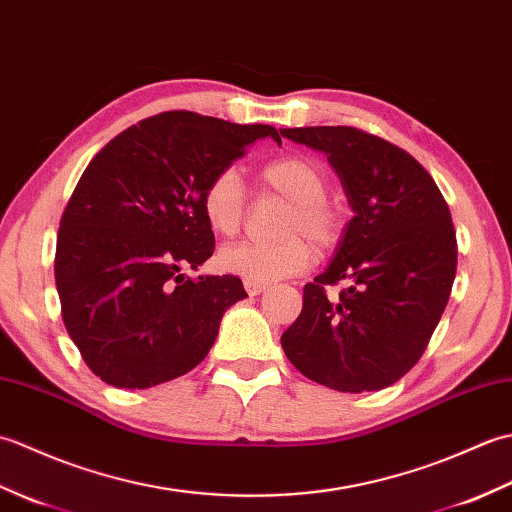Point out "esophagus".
<instances>
[{"label":"esophagus","mask_w":512,"mask_h":512,"mask_svg":"<svg viewBox=\"0 0 512 512\" xmlns=\"http://www.w3.org/2000/svg\"><path fill=\"white\" fill-rule=\"evenodd\" d=\"M244 288H246V292H248L250 297H257V295H262V292L268 288V284H259V281L244 279Z\"/></svg>","instance_id":"obj_1"}]
</instances>
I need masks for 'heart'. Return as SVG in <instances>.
<instances>
[{"label":"heart","mask_w":512,"mask_h":512,"mask_svg":"<svg viewBox=\"0 0 512 512\" xmlns=\"http://www.w3.org/2000/svg\"><path fill=\"white\" fill-rule=\"evenodd\" d=\"M266 193L288 200L279 217L277 242H239L224 246L217 262L226 273L259 284L301 275L312 264V248L328 253L343 235V215L328 200L330 178L317 160L284 156L257 173ZM246 189L237 169L226 167L206 182L202 213L220 235H235L246 217Z\"/></svg>","instance_id":"obj_1"}]
</instances>
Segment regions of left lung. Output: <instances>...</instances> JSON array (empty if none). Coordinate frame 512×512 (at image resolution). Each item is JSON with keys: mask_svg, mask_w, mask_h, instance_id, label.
Here are the masks:
<instances>
[{"mask_svg": "<svg viewBox=\"0 0 512 512\" xmlns=\"http://www.w3.org/2000/svg\"><path fill=\"white\" fill-rule=\"evenodd\" d=\"M281 136L328 156L354 211L330 266L303 288L281 347L330 389L394 385L427 350L451 295L458 242L449 204L416 158L363 129L295 127ZM339 280L348 288L330 300L324 290Z\"/></svg>", "mask_w": 512, "mask_h": 512, "instance_id": "8db88e82", "label": "left lung"}]
</instances>
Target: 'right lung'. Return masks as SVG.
Returning <instances> with one entry per match:
<instances>
[{
    "label": "right lung",
    "instance_id": "add662e5",
    "mask_svg": "<svg viewBox=\"0 0 512 512\" xmlns=\"http://www.w3.org/2000/svg\"><path fill=\"white\" fill-rule=\"evenodd\" d=\"M270 125L162 112L112 138L65 206L54 255L61 317L83 361L107 385L147 389L191 372L242 279H191L213 255L202 191Z\"/></svg>",
    "mask_w": 512,
    "mask_h": 512
}]
</instances>
